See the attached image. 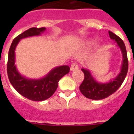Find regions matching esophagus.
<instances>
[{
  "instance_id": "obj_1",
  "label": "esophagus",
  "mask_w": 134,
  "mask_h": 134,
  "mask_svg": "<svg viewBox=\"0 0 134 134\" xmlns=\"http://www.w3.org/2000/svg\"><path fill=\"white\" fill-rule=\"evenodd\" d=\"M79 69V67H78V65L76 63H72L71 65V67H70V70L71 71H75V70H77Z\"/></svg>"
}]
</instances>
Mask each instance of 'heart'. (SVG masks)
<instances>
[{"mask_svg": "<svg viewBox=\"0 0 134 134\" xmlns=\"http://www.w3.org/2000/svg\"><path fill=\"white\" fill-rule=\"evenodd\" d=\"M90 42H94V40H91L90 41Z\"/></svg>", "mask_w": 134, "mask_h": 134, "instance_id": "obj_1", "label": "heart"}]
</instances>
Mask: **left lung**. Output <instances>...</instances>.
<instances>
[{
  "mask_svg": "<svg viewBox=\"0 0 134 134\" xmlns=\"http://www.w3.org/2000/svg\"><path fill=\"white\" fill-rule=\"evenodd\" d=\"M111 40L115 41L117 46L120 49L122 55V63L120 73L116 77L106 83H99L93 77L88 69L82 68L84 73V80L79 86L80 91L86 97L93 100L103 99L113 94L122 84L128 71V59L125 43L122 40L113 32L108 31Z\"/></svg>",
  "mask_w": 134,
  "mask_h": 134,
  "instance_id": "left-lung-1",
  "label": "left lung"
}]
</instances>
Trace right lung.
I'll return each mask as SVG.
<instances>
[{"label": "right lung", "instance_id": "obj_1", "mask_svg": "<svg viewBox=\"0 0 134 134\" xmlns=\"http://www.w3.org/2000/svg\"><path fill=\"white\" fill-rule=\"evenodd\" d=\"M46 30V28H31L18 35L12 41L8 53L7 75L9 82L14 89L28 99L36 102L44 101L53 94L58 86L61 78L69 72L68 65L56 67L51 69L45 76L40 79H28L18 71L15 65V49L21 39L39 36Z\"/></svg>", "mask_w": 134, "mask_h": 134}]
</instances>
